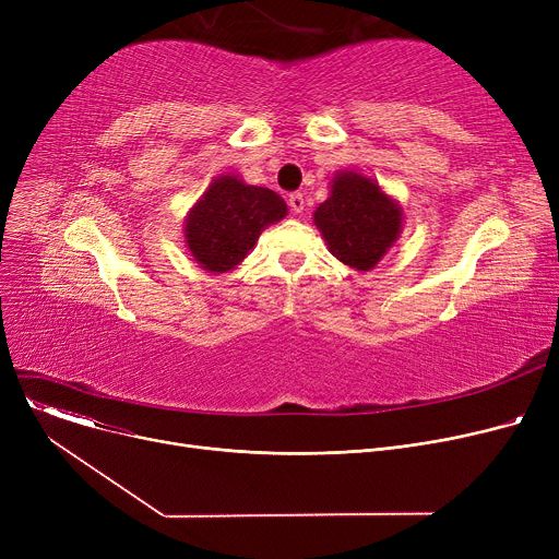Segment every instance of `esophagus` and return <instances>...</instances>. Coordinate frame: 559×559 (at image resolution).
<instances>
[{"mask_svg":"<svg viewBox=\"0 0 559 559\" xmlns=\"http://www.w3.org/2000/svg\"><path fill=\"white\" fill-rule=\"evenodd\" d=\"M287 205H289V211L292 213H304V209H306V199H304V194L301 192H292L289 197H287Z\"/></svg>","mask_w":559,"mask_h":559,"instance_id":"esophagus-1","label":"esophagus"}]
</instances>
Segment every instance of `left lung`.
<instances>
[{"instance_id":"1","label":"left lung","mask_w":559,"mask_h":559,"mask_svg":"<svg viewBox=\"0 0 559 559\" xmlns=\"http://www.w3.org/2000/svg\"><path fill=\"white\" fill-rule=\"evenodd\" d=\"M401 209L371 179L344 171L333 181L331 197L319 203L314 224L331 253L348 267L373 270L401 233Z\"/></svg>"}]
</instances>
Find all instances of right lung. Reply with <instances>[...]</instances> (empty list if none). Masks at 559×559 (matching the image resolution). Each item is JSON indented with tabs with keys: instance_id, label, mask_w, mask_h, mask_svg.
<instances>
[{
	"instance_id": "1",
	"label": "right lung",
	"mask_w": 559,
	"mask_h": 559,
	"mask_svg": "<svg viewBox=\"0 0 559 559\" xmlns=\"http://www.w3.org/2000/svg\"><path fill=\"white\" fill-rule=\"evenodd\" d=\"M285 215L287 205L274 190L219 176L192 209L186 240L203 270L222 274L240 264L260 233Z\"/></svg>"
}]
</instances>
